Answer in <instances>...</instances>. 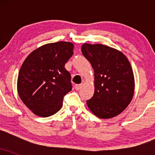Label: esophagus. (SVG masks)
I'll list each match as a JSON object with an SVG mask.
<instances>
[{"label": "esophagus", "instance_id": "obj_1", "mask_svg": "<svg viewBox=\"0 0 155 155\" xmlns=\"http://www.w3.org/2000/svg\"><path fill=\"white\" fill-rule=\"evenodd\" d=\"M81 87H82V84H76L75 85V89L76 90H79L81 88Z\"/></svg>", "mask_w": 155, "mask_h": 155}]
</instances>
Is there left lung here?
Returning a JSON list of instances; mask_svg holds the SVG:
<instances>
[{"label":"left lung","mask_w":155,"mask_h":155,"mask_svg":"<svg viewBox=\"0 0 155 155\" xmlns=\"http://www.w3.org/2000/svg\"><path fill=\"white\" fill-rule=\"evenodd\" d=\"M81 52L91 63L95 76V92L87 101L88 108L101 119L117 116L134 94V75L129 60L120 51L101 44H84Z\"/></svg>","instance_id":"left-lung-1"}]
</instances>
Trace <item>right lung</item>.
<instances>
[{
  "label": "right lung",
  "mask_w": 155,
  "mask_h": 155,
  "mask_svg": "<svg viewBox=\"0 0 155 155\" xmlns=\"http://www.w3.org/2000/svg\"><path fill=\"white\" fill-rule=\"evenodd\" d=\"M74 44L59 41L41 46L28 55L17 79V91L25 105L35 115L47 117L63 106L72 90L65 64L74 54Z\"/></svg>",
  "instance_id": "1"
}]
</instances>
